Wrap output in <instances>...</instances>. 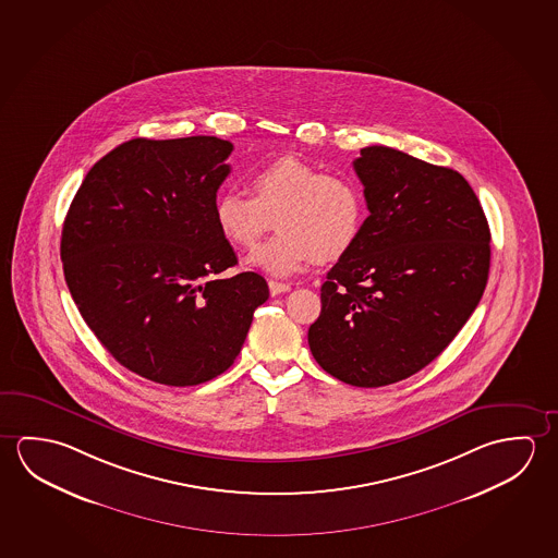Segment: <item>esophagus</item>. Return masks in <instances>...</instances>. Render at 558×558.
Masks as SVG:
<instances>
[{
	"instance_id": "esophagus-1",
	"label": "esophagus",
	"mask_w": 558,
	"mask_h": 558,
	"mask_svg": "<svg viewBox=\"0 0 558 558\" xmlns=\"http://www.w3.org/2000/svg\"><path fill=\"white\" fill-rule=\"evenodd\" d=\"M268 288H270V293H272V295H280V293L290 292V290H292V286H290V283L276 282V280H270V282H268Z\"/></svg>"
}]
</instances>
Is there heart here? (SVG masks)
I'll use <instances>...</instances> for the list:
<instances>
[{
	"mask_svg": "<svg viewBox=\"0 0 558 558\" xmlns=\"http://www.w3.org/2000/svg\"><path fill=\"white\" fill-rule=\"evenodd\" d=\"M251 196L223 189L211 216L233 247L255 245L276 218L275 238L248 255L247 265L268 275L290 276L315 258L335 263L350 253L366 223L362 186L344 174L323 173L295 154L258 165L247 177Z\"/></svg>",
	"mask_w": 558,
	"mask_h": 558,
	"instance_id": "1",
	"label": "heart"
}]
</instances>
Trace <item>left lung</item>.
Segmentation results:
<instances>
[{
    "label": "left lung",
    "mask_w": 558,
    "mask_h": 558,
    "mask_svg": "<svg viewBox=\"0 0 558 558\" xmlns=\"http://www.w3.org/2000/svg\"><path fill=\"white\" fill-rule=\"evenodd\" d=\"M362 235L320 286L311 354L354 387L411 377L446 350L483 298L490 229L463 174L387 146L354 161Z\"/></svg>",
    "instance_id": "left-lung-1"
}]
</instances>
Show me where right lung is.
<instances>
[{
    "mask_svg": "<svg viewBox=\"0 0 558 558\" xmlns=\"http://www.w3.org/2000/svg\"><path fill=\"white\" fill-rule=\"evenodd\" d=\"M231 151L216 136L130 140L93 165L65 216L60 255L83 320L149 381L223 374L268 300L263 276H220L238 265L211 216Z\"/></svg>",
    "mask_w": 558,
    "mask_h": 558,
    "instance_id": "obj_1",
    "label": "right lung"
}]
</instances>
